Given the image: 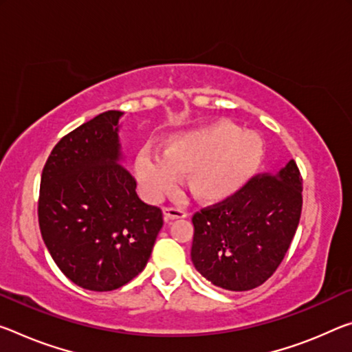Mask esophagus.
<instances>
[{
    "mask_svg": "<svg viewBox=\"0 0 352 352\" xmlns=\"http://www.w3.org/2000/svg\"><path fill=\"white\" fill-rule=\"evenodd\" d=\"M164 216L166 219H180V217H186L188 213L185 210L177 208V206H167L164 208Z\"/></svg>",
    "mask_w": 352,
    "mask_h": 352,
    "instance_id": "34e87169",
    "label": "esophagus"
}]
</instances>
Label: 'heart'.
Here are the masks:
<instances>
[{"instance_id":"b5f03b06","label":"heart","mask_w":352,"mask_h":352,"mask_svg":"<svg viewBox=\"0 0 352 352\" xmlns=\"http://www.w3.org/2000/svg\"><path fill=\"white\" fill-rule=\"evenodd\" d=\"M263 158V141L254 131H239L230 122H216L169 139L163 156L139 152L136 175L150 199L174 189L178 174H188V189L197 200L217 202L235 194Z\"/></svg>"}]
</instances>
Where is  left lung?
Listing matches in <instances>:
<instances>
[{"label":"left lung","mask_w":352,"mask_h":352,"mask_svg":"<svg viewBox=\"0 0 352 352\" xmlns=\"http://www.w3.org/2000/svg\"><path fill=\"white\" fill-rule=\"evenodd\" d=\"M300 211L302 177L294 160L277 174H256L230 197L194 213L192 263L216 287H260L282 263Z\"/></svg>","instance_id":"obj_1"}]
</instances>
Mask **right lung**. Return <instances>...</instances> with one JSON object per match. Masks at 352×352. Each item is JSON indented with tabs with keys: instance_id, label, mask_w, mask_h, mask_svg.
<instances>
[{
	"instance_id": "add662e5",
	"label": "right lung",
	"mask_w": 352,
	"mask_h": 352,
	"mask_svg": "<svg viewBox=\"0 0 352 352\" xmlns=\"http://www.w3.org/2000/svg\"><path fill=\"white\" fill-rule=\"evenodd\" d=\"M120 111H106L56 144L41 178L38 227L65 277L91 292L133 280L152 254L163 211L138 197L120 160Z\"/></svg>"
}]
</instances>
